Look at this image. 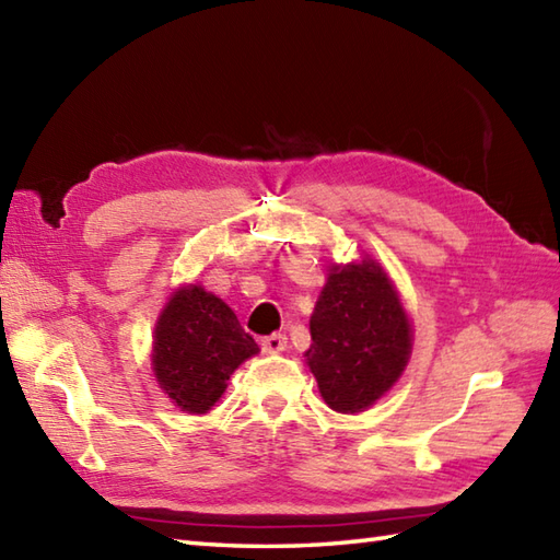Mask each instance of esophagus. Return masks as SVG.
I'll use <instances>...</instances> for the list:
<instances>
[{"instance_id": "obj_1", "label": "esophagus", "mask_w": 560, "mask_h": 560, "mask_svg": "<svg viewBox=\"0 0 560 560\" xmlns=\"http://www.w3.org/2000/svg\"><path fill=\"white\" fill-rule=\"evenodd\" d=\"M283 349H287V335H281V331H273V335L261 339V351L279 353Z\"/></svg>"}]
</instances>
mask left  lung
<instances>
[{"label": "left lung", "instance_id": "8db88e82", "mask_svg": "<svg viewBox=\"0 0 560 560\" xmlns=\"http://www.w3.org/2000/svg\"><path fill=\"white\" fill-rule=\"evenodd\" d=\"M305 361L335 411L355 413L397 383L411 353L399 295L373 259L331 267L315 313Z\"/></svg>", "mask_w": 560, "mask_h": 560}]
</instances>
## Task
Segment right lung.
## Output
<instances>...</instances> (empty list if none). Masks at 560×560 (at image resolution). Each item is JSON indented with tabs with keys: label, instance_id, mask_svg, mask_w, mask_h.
<instances>
[{
	"label": "right lung",
	"instance_id": "add662e5",
	"mask_svg": "<svg viewBox=\"0 0 560 560\" xmlns=\"http://www.w3.org/2000/svg\"><path fill=\"white\" fill-rule=\"evenodd\" d=\"M259 349L235 313L201 287L173 293L153 337V373L187 413H207L233 371Z\"/></svg>",
	"mask_w": 560,
	"mask_h": 560
}]
</instances>
